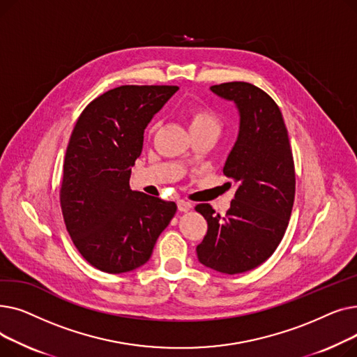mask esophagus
I'll return each mask as SVG.
<instances>
[{
	"label": "esophagus",
	"instance_id": "34e87169",
	"mask_svg": "<svg viewBox=\"0 0 357 357\" xmlns=\"http://www.w3.org/2000/svg\"><path fill=\"white\" fill-rule=\"evenodd\" d=\"M176 204H178V210H179L181 213H188V211L191 210V207H192V205H191L190 202H186V201H183V199H179Z\"/></svg>",
	"mask_w": 357,
	"mask_h": 357
}]
</instances>
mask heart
Wrapping results in <instances>:
<instances>
[{
	"mask_svg": "<svg viewBox=\"0 0 357 357\" xmlns=\"http://www.w3.org/2000/svg\"><path fill=\"white\" fill-rule=\"evenodd\" d=\"M194 128H214L218 131L220 121L208 108H194L190 111V130Z\"/></svg>",
	"mask_w": 357,
	"mask_h": 357,
	"instance_id": "obj_1",
	"label": "heart"
}]
</instances>
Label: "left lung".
<instances>
[{"label": "left lung", "instance_id": "8db88e82", "mask_svg": "<svg viewBox=\"0 0 357 357\" xmlns=\"http://www.w3.org/2000/svg\"><path fill=\"white\" fill-rule=\"evenodd\" d=\"M210 89L238 111V135L222 167L237 190L224 217L210 204L195 207L208 222L197 255L204 266L234 275L257 268L279 246L294 205L295 169L282 112L265 91L248 82Z\"/></svg>", "mask_w": 357, "mask_h": 357}]
</instances>
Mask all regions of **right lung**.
<instances>
[{
  "instance_id": "add662e5",
  "label": "right lung",
  "mask_w": 357,
  "mask_h": 357,
  "mask_svg": "<svg viewBox=\"0 0 357 357\" xmlns=\"http://www.w3.org/2000/svg\"><path fill=\"white\" fill-rule=\"evenodd\" d=\"M178 86L123 85L93 100L66 149L61 207L66 230L89 265L107 273L143 266L176 204L130 190V174L153 116Z\"/></svg>"
}]
</instances>
